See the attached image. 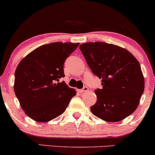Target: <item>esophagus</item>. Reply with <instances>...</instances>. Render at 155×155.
<instances>
[{
  "mask_svg": "<svg viewBox=\"0 0 155 155\" xmlns=\"http://www.w3.org/2000/svg\"><path fill=\"white\" fill-rule=\"evenodd\" d=\"M88 90H89V89L87 87H84V88L81 89V90H78V92H80V93H83V92H87Z\"/></svg>",
  "mask_w": 155,
  "mask_h": 155,
  "instance_id": "1",
  "label": "esophagus"
}]
</instances>
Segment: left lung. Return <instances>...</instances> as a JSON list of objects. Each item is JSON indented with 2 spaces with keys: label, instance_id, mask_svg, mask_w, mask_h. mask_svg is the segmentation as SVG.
Wrapping results in <instances>:
<instances>
[{
  "label": "left lung",
  "instance_id": "1",
  "mask_svg": "<svg viewBox=\"0 0 155 155\" xmlns=\"http://www.w3.org/2000/svg\"><path fill=\"white\" fill-rule=\"evenodd\" d=\"M92 74L102 79L97 89L95 116L106 122L122 121L136 111L144 90V77L137 59L126 49L106 42L79 46Z\"/></svg>",
  "mask_w": 155,
  "mask_h": 155
}]
</instances>
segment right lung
I'll return each mask as SVG.
<instances>
[{"label": "right lung", "instance_id": "1", "mask_svg": "<svg viewBox=\"0 0 155 155\" xmlns=\"http://www.w3.org/2000/svg\"><path fill=\"white\" fill-rule=\"evenodd\" d=\"M79 43L54 42L41 46L19 62L14 90L22 110L32 120L46 122L61 115L76 95L65 81L64 63Z\"/></svg>", "mask_w": 155, "mask_h": 155}]
</instances>
